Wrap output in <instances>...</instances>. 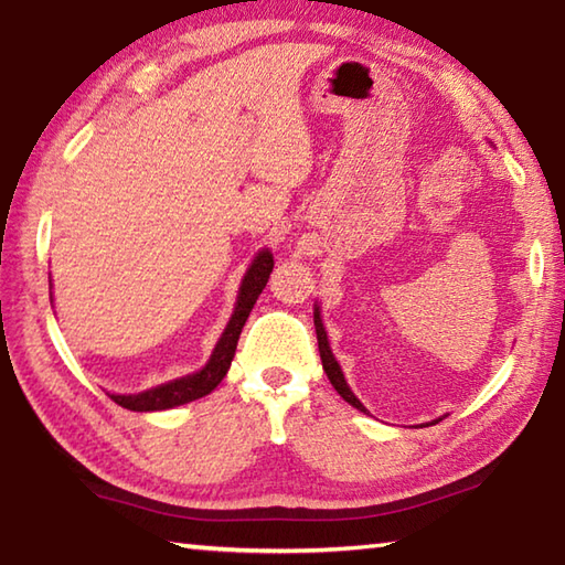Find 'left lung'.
<instances>
[{"instance_id":"1","label":"left lung","mask_w":565,"mask_h":565,"mask_svg":"<svg viewBox=\"0 0 565 565\" xmlns=\"http://www.w3.org/2000/svg\"><path fill=\"white\" fill-rule=\"evenodd\" d=\"M313 327H317V339H319L321 363H323V371H327V376H329V381H331V386L337 388V391H339V396H341L343 401H349V404H351L353 408L366 411V408H363L361 401L351 394V388H349V384H347V379H343V371H341V366H339V361L333 359L331 347H329V339H327V331H323V323H321V313H319V309H313Z\"/></svg>"}]
</instances>
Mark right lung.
<instances>
[{"label": "right lung", "instance_id": "add662e5", "mask_svg": "<svg viewBox=\"0 0 565 565\" xmlns=\"http://www.w3.org/2000/svg\"><path fill=\"white\" fill-rule=\"evenodd\" d=\"M271 269H274V256L271 252H266L264 248V252H259V256L252 262V266H248V271L242 279V286H238L232 319H228L222 339H218V343L212 351V359L206 361V366L202 371L174 379L169 381V384H161L157 388L141 391V394H129V396L109 394L114 404H119L129 411H164V408H174L181 404H189V401H196L206 394H212V391L222 384L228 366H232L238 333H242L248 313H252L266 281H269Z\"/></svg>", "mask_w": 565, "mask_h": 565}]
</instances>
